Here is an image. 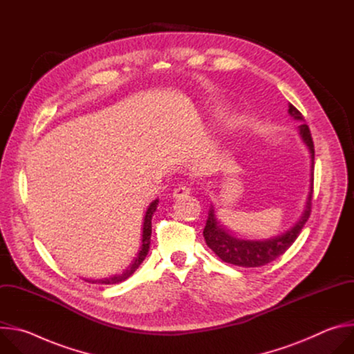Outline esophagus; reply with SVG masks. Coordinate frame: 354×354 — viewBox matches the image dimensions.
Here are the masks:
<instances>
[{"mask_svg": "<svg viewBox=\"0 0 354 354\" xmlns=\"http://www.w3.org/2000/svg\"><path fill=\"white\" fill-rule=\"evenodd\" d=\"M187 194H190V187H187V186H179V187H176V189L174 190V193H172V196H174L175 198L186 197Z\"/></svg>", "mask_w": 354, "mask_h": 354, "instance_id": "obj_1", "label": "esophagus"}]
</instances>
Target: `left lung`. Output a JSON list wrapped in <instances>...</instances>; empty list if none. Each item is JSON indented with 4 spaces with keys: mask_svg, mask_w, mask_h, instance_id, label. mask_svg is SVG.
<instances>
[{
    "mask_svg": "<svg viewBox=\"0 0 354 354\" xmlns=\"http://www.w3.org/2000/svg\"><path fill=\"white\" fill-rule=\"evenodd\" d=\"M288 113L295 120H304L302 115L290 104ZM299 136L302 141L310 149L311 154V179H310V192L306 201V207L302 210L297 223L292 224L287 231L266 238V239H243L235 236L227 227H224L214 212V206H210L209 217L206 227L203 230V236L206 239L207 246L214 252V254L224 262L242 266V268H259L268 265L277 259L280 255L292 245V242L299 235L302 227L306 225L307 220L311 214V198H313V185H314V141L311 137L310 127L302 123L298 126Z\"/></svg>",
    "mask_w": 354,
    "mask_h": 354,
    "instance_id": "1",
    "label": "left lung"
}]
</instances>
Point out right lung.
<instances>
[{
  "instance_id": "add662e5",
  "label": "right lung",
  "mask_w": 354,
  "mask_h": 354,
  "mask_svg": "<svg viewBox=\"0 0 354 354\" xmlns=\"http://www.w3.org/2000/svg\"><path fill=\"white\" fill-rule=\"evenodd\" d=\"M158 198H156L153 203H151L145 212V216H144V223H142V235H141V246L137 252V257L133 259V262L129 265V268L126 270H123V273L120 274H115V276H109V277H105V279H96V280H92V279H88L85 281L88 283H96V284H118L120 281H124L126 279H129L137 269L138 266L142 263V261L145 259L147 254H148V249H149V243H151V220H153V216L157 210V206H158Z\"/></svg>"
}]
</instances>
